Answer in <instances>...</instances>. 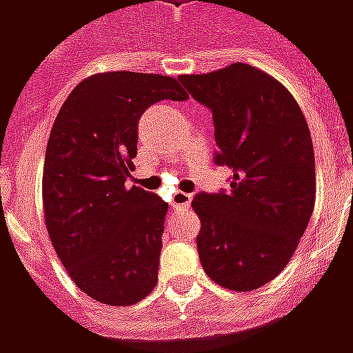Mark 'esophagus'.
I'll return each instance as SVG.
<instances>
[{"mask_svg": "<svg viewBox=\"0 0 353 353\" xmlns=\"http://www.w3.org/2000/svg\"><path fill=\"white\" fill-rule=\"evenodd\" d=\"M191 200H192V194H189V192H181V191H177L174 192V196H172V206L174 208H179V206H183L187 208L189 204H191Z\"/></svg>", "mask_w": 353, "mask_h": 353, "instance_id": "esophagus-1", "label": "esophagus"}]
</instances>
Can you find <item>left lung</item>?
I'll return each mask as SVG.
<instances>
[{
    "label": "left lung",
    "instance_id": "1",
    "mask_svg": "<svg viewBox=\"0 0 353 353\" xmlns=\"http://www.w3.org/2000/svg\"><path fill=\"white\" fill-rule=\"evenodd\" d=\"M212 109L215 162L232 170L229 192H200L192 210L202 268L230 291H253L288 266L316 202L310 128L293 94L242 62L202 75H179Z\"/></svg>",
    "mask_w": 353,
    "mask_h": 353
}]
</instances>
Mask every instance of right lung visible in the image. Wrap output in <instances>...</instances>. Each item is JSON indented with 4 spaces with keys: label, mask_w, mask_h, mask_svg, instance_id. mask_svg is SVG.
<instances>
[{
    "label": "right lung",
    "mask_w": 353,
    "mask_h": 353,
    "mask_svg": "<svg viewBox=\"0 0 353 353\" xmlns=\"http://www.w3.org/2000/svg\"><path fill=\"white\" fill-rule=\"evenodd\" d=\"M187 98L168 75L105 72L81 81L58 111L43 168L45 227L73 283L98 303L130 306L159 281L168 204L124 181L139 115Z\"/></svg>",
    "instance_id": "1"
}]
</instances>
